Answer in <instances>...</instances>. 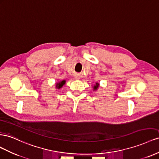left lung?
Listing matches in <instances>:
<instances>
[{
    "instance_id": "obj_1",
    "label": "left lung",
    "mask_w": 159,
    "mask_h": 159,
    "mask_svg": "<svg viewBox=\"0 0 159 159\" xmlns=\"http://www.w3.org/2000/svg\"><path fill=\"white\" fill-rule=\"evenodd\" d=\"M98 83H97L96 84V85H95V86H94V90H97L98 88Z\"/></svg>"
}]
</instances>
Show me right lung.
<instances>
[{"label": "right lung", "mask_w": 159, "mask_h": 159, "mask_svg": "<svg viewBox=\"0 0 159 159\" xmlns=\"http://www.w3.org/2000/svg\"><path fill=\"white\" fill-rule=\"evenodd\" d=\"M65 84V80H62V81H61V82H60V83H57L56 87L57 89H60V88H61L62 87L63 84Z\"/></svg>", "instance_id": "obj_1"}]
</instances>
